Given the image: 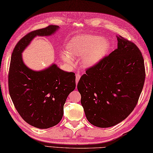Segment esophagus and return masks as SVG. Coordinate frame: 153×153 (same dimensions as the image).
I'll use <instances>...</instances> for the list:
<instances>
[{
    "label": "esophagus",
    "instance_id": "esophagus-1",
    "mask_svg": "<svg viewBox=\"0 0 153 153\" xmlns=\"http://www.w3.org/2000/svg\"><path fill=\"white\" fill-rule=\"evenodd\" d=\"M81 77V75L79 74V73H77L76 74V84H77V83H78L79 80L80 79Z\"/></svg>",
    "mask_w": 153,
    "mask_h": 153
}]
</instances>
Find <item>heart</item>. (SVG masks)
<instances>
[{"label":"heart","mask_w":153,"mask_h":153,"mask_svg":"<svg viewBox=\"0 0 153 153\" xmlns=\"http://www.w3.org/2000/svg\"><path fill=\"white\" fill-rule=\"evenodd\" d=\"M108 43L99 36L80 35L75 37L68 43L66 53L62 57L67 62L71 64V56H82L83 66H91L101 59L108 50Z\"/></svg>","instance_id":"heart-1"}]
</instances>
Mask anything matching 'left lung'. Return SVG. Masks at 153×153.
Here are the masks:
<instances>
[{
	"instance_id": "1",
	"label": "left lung",
	"mask_w": 153,
	"mask_h": 153,
	"mask_svg": "<svg viewBox=\"0 0 153 153\" xmlns=\"http://www.w3.org/2000/svg\"><path fill=\"white\" fill-rule=\"evenodd\" d=\"M118 48L86 69L77 89L87 120L109 128L125 120L137 105L144 85V59L137 46L119 35Z\"/></svg>"
}]
</instances>
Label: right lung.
<instances>
[{
  "mask_svg": "<svg viewBox=\"0 0 153 153\" xmlns=\"http://www.w3.org/2000/svg\"><path fill=\"white\" fill-rule=\"evenodd\" d=\"M58 28L50 25L30 32L16 44L11 56L10 95L24 121L40 129L51 128L60 122L67 97L76 88V76L60 70L56 64L43 71L31 70L23 62L22 53L35 36H48Z\"/></svg>",
  "mask_w": 153,
  "mask_h": 153,
  "instance_id": "right-lung-1",
  "label": "right lung"
}]
</instances>
